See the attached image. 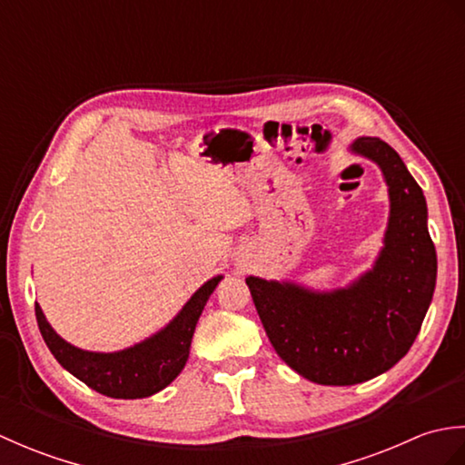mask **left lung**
<instances>
[{
	"label": "left lung",
	"mask_w": 465,
	"mask_h": 465,
	"mask_svg": "<svg viewBox=\"0 0 465 465\" xmlns=\"http://www.w3.org/2000/svg\"><path fill=\"white\" fill-rule=\"evenodd\" d=\"M350 152L378 165L388 185V227L371 268L328 292L245 278L273 350L322 385L361 383L393 368L420 333L438 275L426 197L398 152L365 135Z\"/></svg>",
	"instance_id": "obj_1"
}]
</instances>
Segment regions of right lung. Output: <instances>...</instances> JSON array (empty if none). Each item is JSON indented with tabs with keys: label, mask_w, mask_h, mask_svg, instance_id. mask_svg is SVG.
Here are the masks:
<instances>
[{
	"label": "right lung",
	"mask_w": 465,
	"mask_h": 465,
	"mask_svg": "<svg viewBox=\"0 0 465 465\" xmlns=\"http://www.w3.org/2000/svg\"><path fill=\"white\" fill-rule=\"evenodd\" d=\"M223 275L207 280L175 318L150 338L120 351H87L59 335L35 303L39 331L54 358L92 390L115 400H140L167 388L185 368L197 320Z\"/></svg>",
	"instance_id": "1"
}]
</instances>
